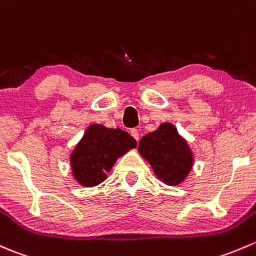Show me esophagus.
<instances>
[{
	"instance_id": "34e87169",
	"label": "esophagus",
	"mask_w": 256,
	"mask_h": 256,
	"mask_svg": "<svg viewBox=\"0 0 256 256\" xmlns=\"http://www.w3.org/2000/svg\"><path fill=\"white\" fill-rule=\"evenodd\" d=\"M130 134H131V136L136 140V141H138L140 134H138V130H137V128H132V130L130 131Z\"/></svg>"
}]
</instances>
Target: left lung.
<instances>
[{"mask_svg": "<svg viewBox=\"0 0 256 256\" xmlns=\"http://www.w3.org/2000/svg\"><path fill=\"white\" fill-rule=\"evenodd\" d=\"M138 152L166 185L180 184L192 168V150L170 122L160 124L157 130L142 137Z\"/></svg>", "mask_w": 256, "mask_h": 256, "instance_id": "1", "label": "left lung"}]
</instances>
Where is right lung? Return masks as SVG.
Masks as SVG:
<instances>
[{
    "instance_id": "add662e5",
    "label": "right lung",
    "mask_w": 256,
    "mask_h": 256,
    "mask_svg": "<svg viewBox=\"0 0 256 256\" xmlns=\"http://www.w3.org/2000/svg\"><path fill=\"white\" fill-rule=\"evenodd\" d=\"M136 146L126 131L93 124L71 153L72 174L83 186H96L106 179L118 158Z\"/></svg>"
}]
</instances>
